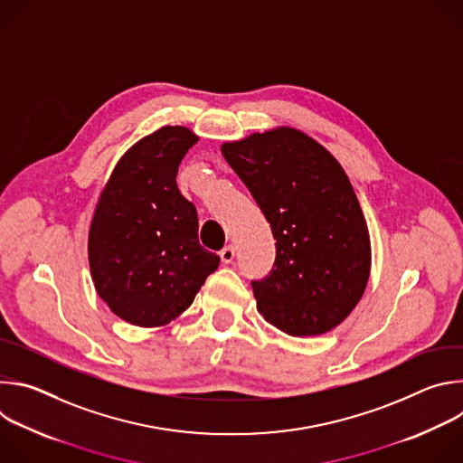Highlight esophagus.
<instances>
[{"instance_id":"esophagus-1","label":"esophagus","mask_w":463,"mask_h":463,"mask_svg":"<svg viewBox=\"0 0 463 463\" xmlns=\"http://www.w3.org/2000/svg\"><path fill=\"white\" fill-rule=\"evenodd\" d=\"M220 258H222L223 263H231V261L234 260V247H232V245L225 247V249L220 252Z\"/></svg>"}]
</instances>
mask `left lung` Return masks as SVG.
I'll use <instances>...</instances> for the list:
<instances>
[{
  "mask_svg": "<svg viewBox=\"0 0 463 463\" xmlns=\"http://www.w3.org/2000/svg\"><path fill=\"white\" fill-rule=\"evenodd\" d=\"M222 154L277 240L269 277L250 282L258 311L293 337L334 329L359 304L372 263L366 220L346 172L289 126L223 143Z\"/></svg>",
  "mask_w": 463,
  "mask_h": 463,
  "instance_id": "1",
  "label": "left lung"
}]
</instances>
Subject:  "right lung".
I'll list each match as a JSON object with an SVG mask.
<instances>
[{"label": "right lung", "mask_w": 463, "mask_h": 463, "mask_svg": "<svg viewBox=\"0 0 463 463\" xmlns=\"http://www.w3.org/2000/svg\"><path fill=\"white\" fill-rule=\"evenodd\" d=\"M197 139L184 126L143 137L118 159L95 207L91 279L108 307L134 326L177 318L220 266V256L200 245L195 207L175 183Z\"/></svg>", "instance_id": "add662e5"}]
</instances>
